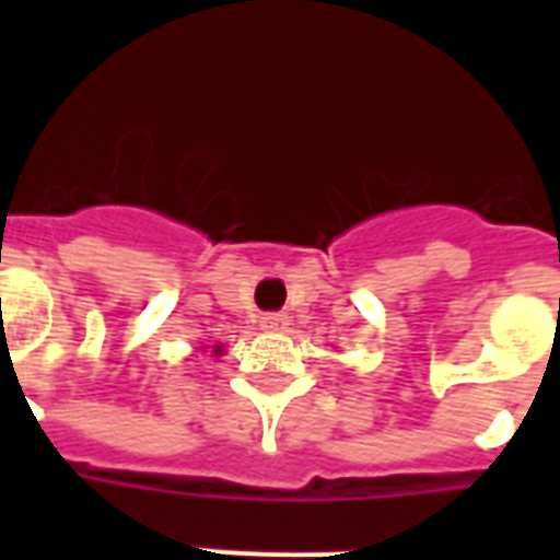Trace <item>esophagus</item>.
<instances>
[{
    "mask_svg": "<svg viewBox=\"0 0 560 560\" xmlns=\"http://www.w3.org/2000/svg\"><path fill=\"white\" fill-rule=\"evenodd\" d=\"M261 328L264 331H284L288 328V316L284 314H261Z\"/></svg>",
    "mask_w": 560,
    "mask_h": 560,
    "instance_id": "esophagus-1",
    "label": "esophagus"
}]
</instances>
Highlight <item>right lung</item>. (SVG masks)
<instances>
[{
  "instance_id": "1",
  "label": "right lung",
  "mask_w": 560,
  "mask_h": 560,
  "mask_svg": "<svg viewBox=\"0 0 560 560\" xmlns=\"http://www.w3.org/2000/svg\"><path fill=\"white\" fill-rule=\"evenodd\" d=\"M214 351H220V346H218V349H214Z\"/></svg>"
}]
</instances>
